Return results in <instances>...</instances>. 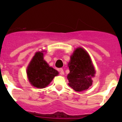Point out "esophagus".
Wrapping results in <instances>:
<instances>
[{
    "label": "esophagus",
    "instance_id": "esophagus-1",
    "mask_svg": "<svg viewBox=\"0 0 122 122\" xmlns=\"http://www.w3.org/2000/svg\"><path fill=\"white\" fill-rule=\"evenodd\" d=\"M59 72L61 75H64V70L62 68H60L59 69Z\"/></svg>",
    "mask_w": 122,
    "mask_h": 122
}]
</instances>
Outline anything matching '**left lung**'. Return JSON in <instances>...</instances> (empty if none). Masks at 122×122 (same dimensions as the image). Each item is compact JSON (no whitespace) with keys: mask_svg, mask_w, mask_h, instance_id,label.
<instances>
[{"mask_svg":"<svg viewBox=\"0 0 122 122\" xmlns=\"http://www.w3.org/2000/svg\"><path fill=\"white\" fill-rule=\"evenodd\" d=\"M68 86L76 92L87 90L92 85L95 70L87 52L81 48H77L68 63Z\"/></svg>","mask_w":122,"mask_h":122,"instance_id":"obj_1","label":"left lung"}]
</instances>
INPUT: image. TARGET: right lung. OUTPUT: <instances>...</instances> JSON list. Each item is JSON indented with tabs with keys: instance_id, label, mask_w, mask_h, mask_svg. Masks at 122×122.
<instances>
[{
	"instance_id": "obj_1",
	"label": "right lung",
	"mask_w": 122,
	"mask_h": 122,
	"mask_svg": "<svg viewBox=\"0 0 122 122\" xmlns=\"http://www.w3.org/2000/svg\"><path fill=\"white\" fill-rule=\"evenodd\" d=\"M44 54L38 52L35 54L27 68V75L29 82L37 88L46 87L58 74L56 70L50 67L44 60Z\"/></svg>"
}]
</instances>
